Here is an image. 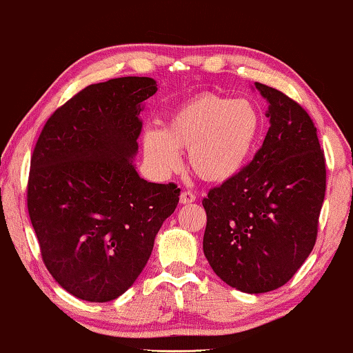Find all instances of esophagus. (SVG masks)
Masks as SVG:
<instances>
[{
  "instance_id": "1",
  "label": "esophagus",
  "mask_w": 353,
  "mask_h": 353,
  "mask_svg": "<svg viewBox=\"0 0 353 353\" xmlns=\"http://www.w3.org/2000/svg\"><path fill=\"white\" fill-rule=\"evenodd\" d=\"M181 204H188V203H193L194 199H196V196H194V193L192 192H182L181 193Z\"/></svg>"
}]
</instances>
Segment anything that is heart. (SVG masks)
<instances>
[{
  "instance_id": "heart-1",
  "label": "heart",
  "mask_w": 353,
  "mask_h": 353,
  "mask_svg": "<svg viewBox=\"0 0 353 353\" xmlns=\"http://www.w3.org/2000/svg\"><path fill=\"white\" fill-rule=\"evenodd\" d=\"M263 119L250 99L198 94L168 115L163 130L143 136L144 157L157 174L181 166L177 150H188V166L204 182L222 183L244 170L260 143Z\"/></svg>"
}]
</instances>
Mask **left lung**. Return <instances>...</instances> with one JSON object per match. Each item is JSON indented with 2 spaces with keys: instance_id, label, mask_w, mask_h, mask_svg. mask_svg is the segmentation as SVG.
I'll use <instances>...</instances> for the list:
<instances>
[{
  "instance_id": "8db88e82",
  "label": "left lung",
  "mask_w": 353,
  "mask_h": 353,
  "mask_svg": "<svg viewBox=\"0 0 353 353\" xmlns=\"http://www.w3.org/2000/svg\"><path fill=\"white\" fill-rule=\"evenodd\" d=\"M270 130L254 160L203 199V250L215 274L244 293L285 285L311 254L327 190L312 119L285 93L255 82Z\"/></svg>"
}]
</instances>
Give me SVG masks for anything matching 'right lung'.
Returning a JSON list of instances; mask_svg holds the SVG:
<instances>
[{
	"mask_svg": "<svg viewBox=\"0 0 353 353\" xmlns=\"http://www.w3.org/2000/svg\"><path fill=\"white\" fill-rule=\"evenodd\" d=\"M150 77L92 83L55 110L31 155L26 204L42 261L76 298L106 303L147 265L181 188L141 179L131 160Z\"/></svg>",
	"mask_w": 353,
	"mask_h": 353,
	"instance_id": "right-lung-1",
	"label": "right lung"
}]
</instances>
